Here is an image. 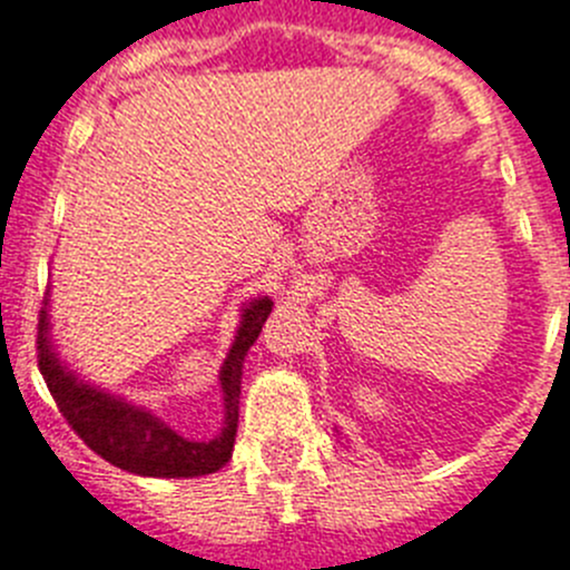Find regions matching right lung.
<instances>
[{
  "mask_svg": "<svg viewBox=\"0 0 570 570\" xmlns=\"http://www.w3.org/2000/svg\"><path fill=\"white\" fill-rule=\"evenodd\" d=\"M269 312H273L269 297H256L242 308L239 331H236L228 358L219 370L225 423L223 432L208 443L184 440L147 409L130 406L121 397L77 381V375L58 362L52 345H49L47 303H43L41 317H38V370H41L66 423L105 462L127 473H138V476H206V473L219 471L234 454L236 425H239L242 362L262 334V325L269 317Z\"/></svg>",
  "mask_w": 570,
  "mask_h": 570,
  "instance_id": "right-lung-1",
  "label": "right lung"
}]
</instances>
